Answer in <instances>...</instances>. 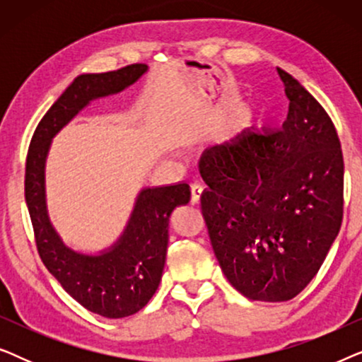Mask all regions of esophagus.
<instances>
[{
  "label": "esophagus",
  "instance_id": "obj_1",
  "mask_svg": "<svg viewBox=\"0 0 362 362\" xmlns=\"http://www.w3.org/2000/svg\"><path fill=\"white\" fill-rule=\"evenodd\" d=\"M202 191H204V187H202L201 185H192L191 186V202H192V204H199Z\"/></svg>",
  "mask_w": 362,
  "mask_h": 362
}]
</instances>
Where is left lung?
Returning <instances> with one entry per match:
<instances>
[{
	"label": "left lung",
	"mask_w": 362,
	"mask_h": 362,
	"mask_svg": "<svg viewBox=\"0 0 362 362\" xmlns=\"http://www.w3.org/2000/svg\"><path fill=\"white\" fill-rule=\"evenodd\" d=\"M288 97L280 128L244 130L202 153L201 209L216 259L249 300L286 301L318 274L343 221L344 163L318 100L276 67Z\"/></svg>",
	"instance_id": "obj_1"
}]
</instances>
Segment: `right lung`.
<instances>
[{"label":"right lung","mask_w":362,"mask_h":362,"mask_svg":"<svg viewBox=\"0 0 362 362\" xmlns=\"http://www.w3.org/2000/svg\"><path fill=\"white\" fill-rule=\"evenodd\" d=\"M146 71L145 64H132L74 78L39 122L26 160L24 194L42 264L74 300L105 318L135 315L155 295L165 269L170 217L189 202V185L143 187L115 244L98 254H82L64 244L49 219L46 160L52 138L78 112L92 100L125 90Z\"/></svg>","instance_id":"obj_1"}]
</instances>
